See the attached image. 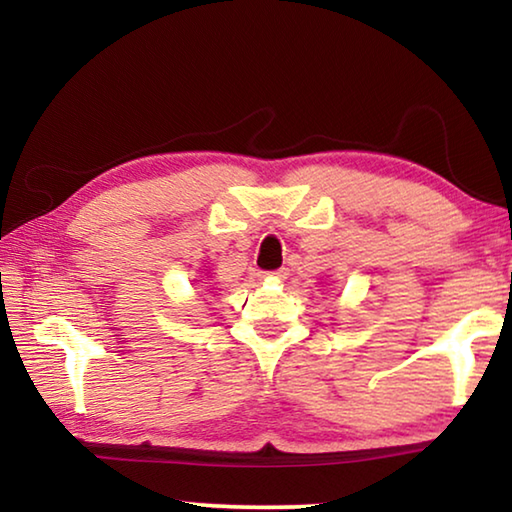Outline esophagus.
<instances>
[{
  "instance_id": "34e87169",
  "label": "esophagus",
  "mask_w": 512,
  "mask_h": 512,
  "mask_svg": "<svg viewBox=\"0 0 512 512\" xmlns=\"http://www.w3.org/2000/svg\"><path fill=\"white\" fill-rule=\"evenodd\" d=\"M268 277H273V280H284V277L289 275L287 268H280V271H273V273H266Z\"/></svg>"
}]
</instances>
